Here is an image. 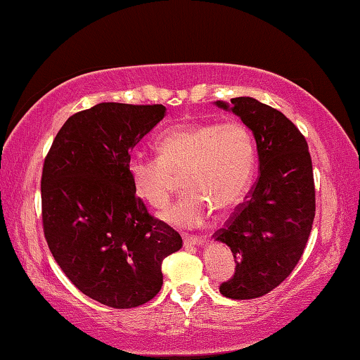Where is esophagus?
I'll use <instances>...</instances> for the list:
<instances>
[{
  "label": "esophagus",
  "instance_id": "obj_1",
  "mask_svg": "<svg viewBox=\"0 0 360 360\" xmlns=\"http://www.w3.org/2000/svg\"><path fill=\"white\" fill-rule=\"evenodd\" d=\"M202 244V238H197V236H184V245H197Z\"/></svg>",
  "mask_w": 360,
  "mask_h": 360
}]
</instances>
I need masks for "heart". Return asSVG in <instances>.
I'll list each match as a JSON object with an SVG mask.
<instances>
[{
	"mask_svg": "<svg viewBox=\"0 0 360 360\" xmlns=\"http://www.w3.org/2000/svg\"><path fill=\"white\" fill-rule=\"evenodd\" d=\"M158 158H131L127 173L136 194L155 208L169 202L181 176L186 192L163 213L179 228H195L213 208L231 210L249 191L255 169V146L239 121L191 122L166 131L157 141Z\"/></svg>",
	"mask_w": 360,
	"mask_h": 360,
	"instance_id": "heart-1",
	"label": "heart"
}]
</instances>
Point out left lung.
Masks as SVG:
<instances>
[{
    "mask_svg": "<svg viewBox=\"0 0 360 360\" xmlns=\"http://www.w3.org/2000/svg\"><path fill=\"white\" fill-rule=\"evenodd\" d=\"M214 105L233 111L250 129L260 163L248 200L214 233L236 262L233 278L219 292L255 299L280 286L304 254L315 217L312 158L304 136L281 111L250 96Z\"/></svg>",
    "mask_w": 360,
    "mask_h": 360,
    "instance_id": "obj_1",
    "label": "left lung"
}]
</instances>
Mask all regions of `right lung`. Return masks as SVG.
<instances>
[{
	"label": "right lung",
	"mask_w": 360,
	"mask_h": 360,
	"mask_svg": "<svg viewBox=\"0 0 360 360\" xmlns=\"http://www.w3.org/2000/svg\"><path fill=\"white\" fill-rule=\"evenodd\" d=\"M163 105L98 103L64 122L41 173L43 233L56 264L85 296L131 309L157 296L162 262L182 248L153 218L127 173L132 148Z\"/></svg>",
	"instance_id": "obj_1"
}]
</instances>
